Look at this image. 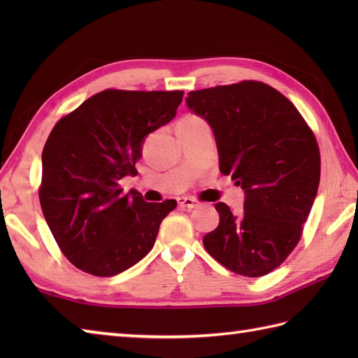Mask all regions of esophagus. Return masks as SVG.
<instances>
[{
	"label": "esophagus",
	"instance_id": "obj_1",
	"mask_svg": "<svg viewBox=\"0 0 358 358\" xmlns=\"http://www.w3.org/2000/svg\"><path fill=\"white\" fill-rule=\"evenodd\" d=\"M177 201H178V206L186 208L187 210H192L195 208H199L201 204L200 201H196L195 199H191V196H180Z\"/></svg>",
	"mask_w": 358,
	"mask_h": 358
}]
</instances>
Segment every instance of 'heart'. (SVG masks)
Wrapping results in <instances>:
<instances>
[{
    "label": "heart",
    "instance_id": "1",
    "mask_svg": "<svg viewBox=\"0 0 358 358\" xmlns=\"http://www.w3.org/2000/svg\"><path fill=\"white\" fill-rule=\"evenodd\" d=\"M185 118H195V117H192V115H189V117H185Z\"/></svg>",
    "mask_w": 358,
    "mask_h": 358
}]
</instances>
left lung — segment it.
<instances>
[{"label":"left lung","mask_w":358,"mask_h":358,"mask_svg":"<svg viewBox=\"0 0 358 358\" xmlns=\"http://www.w3.org/2000/svg\"><path fill=\"white\" fill-rule=\"evenodd\" d=\"M186 103L214 131L220 172L246 194L240 215L215 204L220 223L203 245L238 275H266L299 245L315 200L322 164L313 129L262 81L192 90Z\"/></svg>","instance_id":"8db88e82"}]
</instances>
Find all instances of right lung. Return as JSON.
<instances>
[{
  "label": "right lung",
  "instance_id": "add662e5",
  "mask_svg": "<svg viewBox=\"0 0 358 358\" xmlns=\"http://www.w3.org/2000/svg\"><path fill=\"white\" fill-rule=\"evenodd\" d=\"M183 90L106 89L53 126L38 189L45 222L73 266L113 277L146 257L175 200L146 203L118 181L136 175L144 136L169 123Z\"/></svg>",
  "mask_w": 358,
  "mask_h": 358
}]
</instances>
